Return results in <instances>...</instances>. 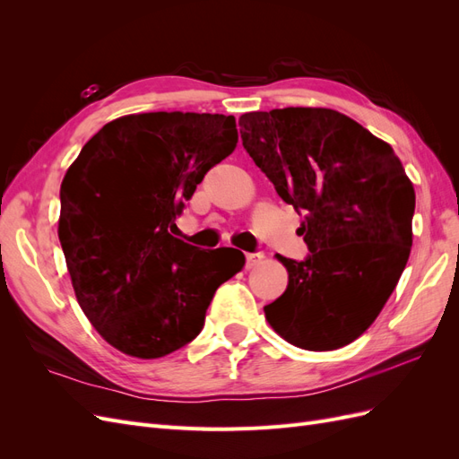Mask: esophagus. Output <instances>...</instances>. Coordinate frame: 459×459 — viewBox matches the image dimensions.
Masks as SVG:
<instances>
[{"mask_svg":"<svg viewBox=\"0 0 459 459\" xmlns=\"http://www.w3.org/2000/svg\"><path fill=\"white\" fill-rule=\"evenodd\" d=\"M245 256H247V266H248V268L255 266V264H256L258 260H262V258H264V255H262L260 251H255V253H247Z\"/></svg>","mask_w":459,"mask_h":459,"instance_id":"obj_1","label":"esophagus"}]
</instances>
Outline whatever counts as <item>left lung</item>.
I'll use <instances>...</instances> for the list:
<instances>
[{"instance_id": "left-lung-1", "label": "left lung", "mask_w": 459, "mask_h": 459, "mask_svg": "<svg viewBox=\"0 0 459 459\" xmlns=\"http://www.w3.org/2000/svg\"><path fill=\"white\" fill-rule=\"evenodd\" d=\"M241 140L277 195L304 216L310 255L280 256L285 293L264 307L304 351H335L375 322L406 268L413 186L393 147L333 108L287 107L239 118Z\"/></svg>"}]
</instances>
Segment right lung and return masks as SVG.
<instances>
[{
  "instance_id": "right-lung-1",
  "label": "right lung",
  "mask_w": 459,
  "mask_h": 459,
  "mask_svg": "<svg viewBox=\"0 0 459 459\" xmlns=\"http://www.w3.org/2000/svg\"><path fill=\"white\" fill-rule=\"evenodd\" d=\"M238 145L235 118L122 117L82 147L61 184L59 241L80 308L124 354L160 358L195 339L216 289L238 273L174 238L204 174ZM243 255V253H241Z\"/></svg>"
}]
</instances>
